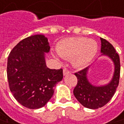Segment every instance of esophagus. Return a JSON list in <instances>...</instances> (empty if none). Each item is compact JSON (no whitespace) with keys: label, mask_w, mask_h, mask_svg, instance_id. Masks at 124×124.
<instances>
[{"label":"esophagus","mask_w":124,"mask_h":124,"mask_svg":"<svg viewBox=\"0 0 124 124\" xmlns=\"http://www.w3.org/2000/svg\"><path fill=\"white\" fill-rule=\"evenodd\" d=\"M69 73H70L69 70H68V69H63V74H64V75H68V74H69Z\"/></svg>","instance_id":"34e87169"}]
</instances>
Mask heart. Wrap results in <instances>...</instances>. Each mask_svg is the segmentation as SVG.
Listing matches in <instances>:
<instances>
[{"mask_svg":"<svg viewBox=\"0 0 124 124\" xmlns=\"http://www.w3.org/2000/svg\"><path fill=\"white\" fill-rule=\"evenodd\" d=\"M57 51L62 58H73V63L76 66L84 67L95 57L97 45L95 40L83 37L70 38L61 41L57 46Z\"/></svg>","mask_w":124,"mask_h":124,"instance_id":"b5f03b06","label":"heart"}]
</instances>
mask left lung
Here are the masks:
<instances>
[{"label":"left lung","mask_w":124,"mask_h":124,"mask_svg":"<svg viewBox=\"0 0 124 124\" xmlns=\"http://www.w3.org/2000/svg\"><path fill=\"white\" fill-rule=\"evenodd\" d=\"M101 52L108 55L115 64V72L112 80L107 85L95 86L87 79L88 67L76 72L78 83L73 90V94L81 104L90 109H97L106 105L112 99L119 82L120 60L118 54L109 42L101 38Z\"/></svg>","instance_id":"obj_1"}]
</instances>
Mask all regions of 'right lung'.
Segmentation results:
<instances>
[{"label":"right lung","mask_w":124,"mask_h":124,"mask_svg":"<svg viewBox=\"0 0 124 124\" xmlns=\"http://www.w3.org/2000/svg\"><path fill=\"white\" fill-rule=\"evenodd\" d=\"M50 50L43 35L28 37L13 48L7 59L9 89L16 100L30 109L43 107L52 97L54 87L63 78V70L50 69L45 53Z\"/></svg>","instance_id":"right-lung-1"}]
</instances>
